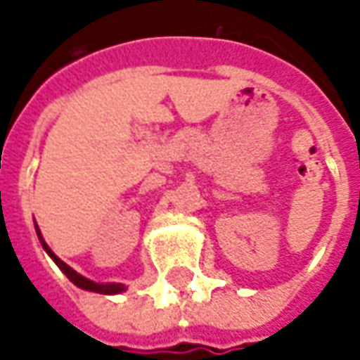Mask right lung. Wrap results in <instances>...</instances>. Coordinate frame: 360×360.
<instances>
[{"instance_id": "obj_1", "label": "right lung", "mask_w": 360, "mask_h": 360, "mask_svg": "<svg viewBox=\"0 0 360 360\" xmlns=\"http://www.w3.org/2000/svg\"><path fill=\"white\" fill-rule=\"evenodd\" d=\"M36 233H38V237H40V243H42L44 250L48 252L51 257V260L56 262V264L59 266V270L65 274L67 278L73 281L75 285L81 287V289H86V291H94V293H102V295H117V293H123L127 287L123 285V283H96V281H92V279L84 278V276H81V274H77V271L71 268V266H67L61 258H58L56 255H53V250L46 245V241L42 239V233H40V229H38V226H36Z\"/></svg>"}]
</instances>
